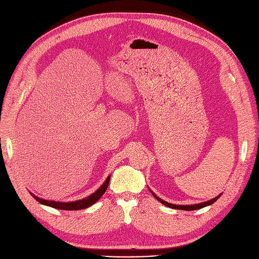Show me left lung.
<instances>
[{
  "instance_id": "left-lung-1",
  "label": "left lung",
  "mask_w": 259,
  "mask_h": 259,
  "mask_svg": "<svg viewBox=\"0 0 259 259\" xmlns=\"http://www.w3.org/2000/svg\"><path fill=\"white\" fill-rule=\"evenodd\" d=\"M150 192H151V194L153 195V197H155L157 200H159V201L161 202V204H163L164 206H166V207H170V208H173V209H180V210H187V211H190V210H197V209L204 208V207L209 206V205H212L213 202L221 196V194H220L219 196L214 197L213 199H210V200L205 201V202H200V204H195V205H173V204H169V202L164 201V200H163V199H161V198H159V197L157 196V195H156L155 193H153L152 191H150Z\"/></svg>"
}]
</instances>
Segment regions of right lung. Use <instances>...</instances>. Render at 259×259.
<instances>
[{"label": "right lung", "instance_id": "obj_1", "mask_svg": "<svg viewBox=\"0 0 259 259\" xmlns=\"http://www.w3.org/2000/svg\"><path fill=\"white\" fill-rule=\"evenodd\" d=\"M109 182H110V177L107 178V180L104 181V183L99 188H98V190L94 194L89 195V196L86 197V198H82V199L76 200V201H71V202H61V201L47 200V199L39 198L38 196H34L32 193H30V194H31L32 197H34V199L39 201L40 204H42V205L50 206V207L55 208V209H61V210H79V209L88 208L92 205H94L96 201H98V199H99L104 194V192L107 191V188L109 186Z\"/></svg>", "mask_w": 259, "mask_h": 259}]
</instances>
